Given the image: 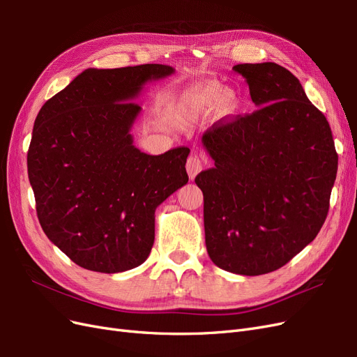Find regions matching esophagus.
<instances>
[{
  "mask_svg": "<svg viewBox=\"0 0 357 357\" xmlns=\"http://www.w3.org/2000/svg\"><path fill=\"white\" fill-rule=\"evenodd\" d=\"M202 167H204L202 160L197 155H192V156L188 158V160H186V171H188L190 180H193V178L197 177V174H199V172L202 171Z\"/></svg>",
  "mask_w": 357,
  "mask_h": 357,
  "instance_id": "1",
  "label": "esophagus"
}]
</instances>
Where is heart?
Wrapping results in <instances>:
<instances>
[{"label":"heart","instance_id":"b5f03b06","mask_svg":"<svg viewBox=\"0 0 357 357\" xmlns=\"http://www.w3.org/2000/svg\"><path fill=\"white\" fill-rule=\"evenodd\" d=\"M218 105V113L222 117L232 116L240 107V100L234 91H225L219 83H208L193 91L186 100V112L198 114Z\"/></svg>","mask_w":357,"mask_h":357}]
</instances>
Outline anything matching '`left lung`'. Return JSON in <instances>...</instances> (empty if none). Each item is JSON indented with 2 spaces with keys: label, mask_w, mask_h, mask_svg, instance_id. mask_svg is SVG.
Wrapping results in <instances>:
<instances>
[{
  "label": "left lung",
  "mask_w": 357,
  "mask_h": 357,
  "mask_svg": "<svg viewBox=\"0 0 357 357\" xmlns=\"http://www.w3.org/2000/svg\"><path fill=\"white\" fill-rule=\"evenodd\" d=\"M259 109L202 135L214 167L195 178L205 245L219 268L262 275L316 238L329 211L338 155L325 114L274 62L238 63Z\"/></svg>",
  "instance_id": "8db88e82"
}]
</instances>
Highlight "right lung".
Segmentation results:
<instances>
[{"mask_svg":"<svg viewBox=\"0 0 357 357\" xmlns=\"http://www.w3.org/2000/svg\"><path fill=\"white\" fill-rule=\"evenodd\" d=\"M160 63L89 68L38 112L28 177L47 238L74 264L114 274L142 265L155 241V210L189 177L185 146L147 155L132 143L147 82L168 77Z\"/></svg>","mask_w":357,"mask_h":357,"instance_id":"obj_1","label":"right lung"}]
</instances>
